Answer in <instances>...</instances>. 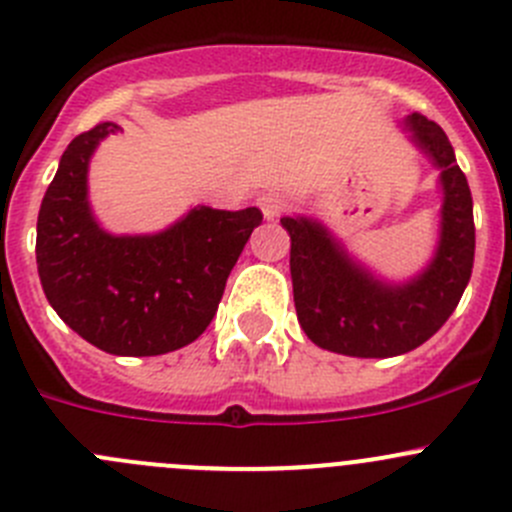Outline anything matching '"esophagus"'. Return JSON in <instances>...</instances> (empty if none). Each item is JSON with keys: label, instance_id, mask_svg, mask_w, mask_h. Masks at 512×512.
<instances>
[{"label": "esophagus", "instance_id": "34e87169", "mask_svg": "<svg viewBox=\"0 0 512 512\" xmlns=\"http://www.w3.org/2000/svg\"><path fill=\"white\" fill-rule=\"evenodd\" d=\"M259 208H261V213H264V218H276V216H281V213L286 211V208H289V198L284 196V193H276V191H271V193H264V196H259Z\"/></svg>", "mask_w": 512, "mask_h": 512}]
</instances>
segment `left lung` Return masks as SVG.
Listing matches in <instances>:
<instances>
[{
	"instance_id": "left-lung-1",
	"label": "left lung",
	"mask_w": 512,
	"mask_h": 512,
	"mask_svg": "<svg viewBox=\"0 0 512 512\" xmlns=\"http://www.w3.org/2000/svg\"><path fill=\"white\" fill-rule=\"evenodd\" d=\"M412 143L440 168L442 221L435 259L407 284H387L344 251L319 221L281 218L291 236V284L301 329L347 357H397L425 344L450 319L472 274L475 223L465 173L445 130L425 115L405 120Z\"/></svg>"
}]
</instances>
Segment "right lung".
Instances as JSON below:
<instances>
[{"instance_id": "1", "label": "right lung", "mask_w": 512, "mask_h": 512, "mask_svg": "<svg viewBox=\"0 0 512 512\" xmlns=\"http://www.w3.org/2000/svg\"><path fill=\"white\" fill-rule=\"evenodd\" d=\"M118 130L95 125L62 153L37 218V271L57 316L92 347L158 357L206 332L264 216L259 208L198 206L153 236L102 231L87 203V165L100 140Z\"/></svg>"}]
</instances>
